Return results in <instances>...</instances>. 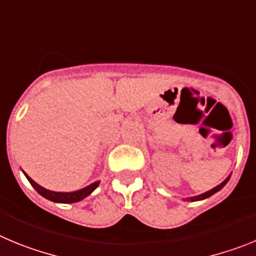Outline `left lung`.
Masks as SVG:
<instances>
[{
  "instance_id": "1",
  "label": "left lung",
  "mask_w": 256,
  "mask_h": 256,
  "mask_svg": "<svg viewBox=\"0 0 256 256\" xmlns=\"http://www.w3.org/2000/svg\"><path fill=\"white\" fill-rule=\"evenodd\" d=\"M230 177H231V176H228V177H227V178H226L224 181H223L222 184H220V185H218V186H216V188H212V190L206 191V192H204V194H202V195H198V196L188 198V200H191V202H198V200H202V199H206V198L212 196V195H213V194H216V192H218V191H220V188H222L223 186L226 185V184L228 182Z\"/></svg>"
}]
</instances>
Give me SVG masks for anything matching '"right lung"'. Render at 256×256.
Returning <instances> with one entry per match:
<instances>
[{
  "label": "right lung",
  "instance_id": "add662e5",
  "mask_svg": "<svg viewBox=\"0 0 256 256\" xmlns=\"http://www.w3.org/2000/svg\"><path fill=\"white\" fill-rule=\"evenodd\" d=\"M24 174L26 176L28 181L30 182V185L33 186L36 191H38V194H40L43 198L50 200V202H64V204H70V202H80V200H82L84 198L88 196V195H90L92 192H93V191L98 188V185H100V181H96V182L92 184V185L86 186V188H82V190L71 191V192H57V191H50V190H47V188H42V186L38 185L36 181H33L30 177L28 176L25 172H24Z\"/></svg>",
  "mask_w": 256,
  "mask_h": 256
}]
</instances>
